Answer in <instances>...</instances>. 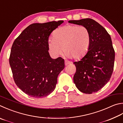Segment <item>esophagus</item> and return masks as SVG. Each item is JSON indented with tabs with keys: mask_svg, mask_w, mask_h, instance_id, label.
<instances>
[{
	"mask_svg": "<svg viewBox=\"0 0 123 123\" xmlns=\"http://www.w3.org/2000/svg\"><path fill=\"white\" fill-rule=\"evenodd\" d=\"M70 63H71V62H70V61H65V65L66 66H67L68 64H69Z\"/></svg>",
	"mask_w": 123,
	"mask_h": 123,
	"instance_id": "obj_1",
	"label": "esophagus"
}]
</instances>
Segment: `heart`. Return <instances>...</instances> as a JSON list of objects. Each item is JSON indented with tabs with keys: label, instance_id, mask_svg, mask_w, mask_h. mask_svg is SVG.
Here are the masks:
<instances>
[{
	"label": "heart",
	"instance_id": "b5f03b06",
	"mask_svg": "<svg viewBox=\"0 0 123 123\" xmlns=\"http://www.w3.org/2000/svg\"><path fill=\"white\" fill-rule=\"evenodd\" d=\"M53 38L48 41L50 52L57 56L62 53L67 56L80 59L86 54L91 43V34L88 28L83 26L68 25L56 30Z\"/></svg>",
	"mask_w": 123,
	"mask_h": 123
}]
</instances>
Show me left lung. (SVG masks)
Here are the masks:
<instances>
[{"mask_svg": "<svg viewBox=\"0 0 123 123\" xmlns=\"http://www.w3.org/2000/svg\"><path fill=\"white\" fill-rule=\"evenodd\" d=\"M68 23L86 27L91 34L88 53L75 62L76 71L74 82L82 92L91 94L100 90L110 80L114 67L115 53L110 35L94 20L86 18Z\"/></svg>", "mask_w": 123, "mask_h": 123, "instance_id": "8db88e82", "label": "left lung"}]
</instances>
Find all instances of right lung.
Returning <instances> with one entry per match:
<instances>
[{
    "mask_svg": "<svg viewBox=\"0 0 123 123\" xmlns=\"http://www.w3.org/2000/svg\"><path fill=\"white\" fill-rule=\"evenodd\" d=\"M63 23L31 24L12 44L9 62L13 79L18 88L31 97L47 96L55 90L64 60L50 56L48 41L51 33Z\"/></svg>",
    "mask_w": 123,
    "mask_h": 123,
    "instance_id": "obj_1",
    "label": "right lung"
}]
</instances>
